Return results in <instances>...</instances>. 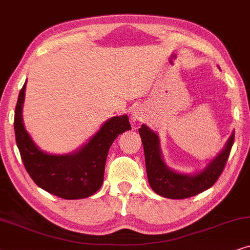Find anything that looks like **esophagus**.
Segmentation results:
<instances>
[{"mask_svg":"<svg viewBox=\"0 0 250 250\" xmlns=\"http://www.w3.org/2000/svg\"><path fill=\"white\" fill-rule=\"evenodd\" d=\"M131 119L134 120V121H136V120H137V121H141V120L143 119V113H142L141 109H138V108L132 109Z\"/></svg>","mask_w":250,"mask_h":250,"instance_id":"esophagus-1","label":"esophagus"}]
</instances>
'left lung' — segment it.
Returning <instances> with one entry per match:
<instances>
[{"instance_id": "8db88e82", "label": "left lung", "mask_w": 250, "mask_h": 250, "mask_svg": "<svg viewBox=\"0 0 250 250\" xmlns=\"http://www.w3.org/2000/svg\"><path fill=\"white\" fill-rule=\"evenodd\" d=\"M144 146L145 165L149 185L156 194L168 199H186L211 188L224 170L234 142V132L229 136L224 148L209 162L204 170L195 175L182 174L165 164L160 149L159 136L147 125L139 128Z\"/></svg>"}]
</instances>
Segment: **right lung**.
Instances as JSON below:
<instances>
[{
    "mask_svg": "<svg viewBox=\"0 0 250 250\" xmlns=\"http://www.w3.org/2000/svg\"><path fill=\"white\" fill-rule=\"evenodd\" d=\"M26 82L15 109L16 142L25 169L39 188L59 198H88L102 188L108 149L119 135L130 130L128 115L113 116L85 143L69 154H49L40 149L22 123Z\"/></svg>",
    "mask_w": 250,
    "mask_h": 250,
    "instance_id": "add662e5",
    "label": "right lung"
}]
</instances>
